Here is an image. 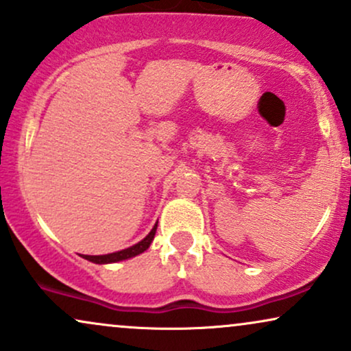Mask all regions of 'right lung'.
Wrapping results in <instances>:
<instances>
[{"instance_id": "add662e5", "label": "right lung", "mask_w": 351, "mask_h": 351, "mask_svg": "<svg viewBox=\"0 0 351 351\" xmlns=\"http://www.w3.org/2000/svg\"><path fill=\"white\" fill-rule=\"evenodd\" d=\"M156 228H158V223L154 224V228L151 229L149 234L146 236L145 239L140 241L135 245H132V247L119 250V252L107 254V255H83V258H86V261H89V262H94V263H114V262L127 261V258L135 257V255H140L141 252H145V250L149 247L151 242H153V239H154Z\"/></svg>"}]
</instances>
